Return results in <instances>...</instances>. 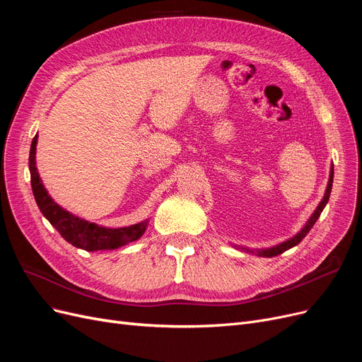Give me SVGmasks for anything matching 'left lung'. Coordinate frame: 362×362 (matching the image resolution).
I'll return each mask as SVG.
<instances>
[{
    "label": "left lung",
    "instance_id": "left-lung-1",
    "mask_svg": "<svg viewBox=\"0 0 362 362\" xmlns=\"http://www.w3.org/2000/svg\"><path fill=\"white\" fill-rule=\"evenodd\" d=\"M332 180H334V166H331L328 185H327L325 194H323L320 204H319L317 208L315 209V213L311 214V217L308 218V221L304 224V228H303L300 232H298L296 235H293L292 238L286 240V241H283V243H280V244H277V245H274V247H269V248H256V250H252V248H247V247H240V245H235V247L240 248V250L247 252V253H253V255H257V256H262V257H272V256L281 255L283 252L289 250V248H292V247L300 244V243L304 240V236L310 232V229L315 226V223H316V220L319 218V216H320V213L323 211V208H325V205L328 204L329 194H331V189H332Z\"/></svg>",
    "mask_w": 362,
    "mask_h": 362
}]
</instances>
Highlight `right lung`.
Listing matches in <instances>:
<instances>
[{"instance_id": "right-lung-1", "label": "right lung", "mask_w": 362, "mask_h": 362, "mask_svg": "<svg viewBox=\"0 0 362 362\" xmlns=\"http://www.w3.org/2000/svg\"><path fill=\"white\" fill-rule=\"evenodd\" d=\"M35 146L37 134L31 142L30 149V173H31V187L33 194L40 208L42 214L49 220V223L59 232V235L71 245L82 248L86 252H102L114 250V248L127 245L136 240H139L146 230L148 220L132 224L126 228H105L98 226L95 223H90L83 218H79L64 208H61L54 199L49 196L47 190L42 182L39 170L35 166Z\"/></svg>"}]
</instances>
